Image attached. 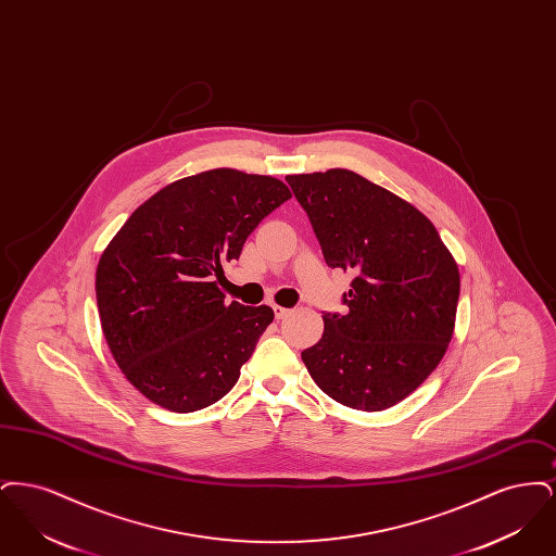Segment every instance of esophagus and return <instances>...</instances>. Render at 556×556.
I'll return each instance as SVG.
<instances>
[{"mask_svg": "<svg viewBox=\"0 0 556 556\" xmlns=\"http://www.w3.org/2000/svg\"><path fill=\"white\" fill-rule=\"evenodd\" d=\"M273 311H275V317L277 318H286L291 315L290 308H283V306H277V304L273 306Z\"/></svg>", "mask_w": 556, "mask_h": 556, "instance_id": "1", "label": "esophagus"}]
</instances>
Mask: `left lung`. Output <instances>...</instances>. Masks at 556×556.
Wrapping results in <instances>:
<instances>
[{
    "instance_id": "1",
    "label": "left lung",
    "mask_w": 556,
    "mask_h": 556,
    "mask_svg": "<svg viewBox=\"0 0 556 556\" xmlns=\"http://www.w3.org/2000/svg\"><path fill=\"white\" fill-rule=\"evenodd\" d=\"M286 181L311 218L325 263L354 275L345 315H323V338L302 361L336 402L386 410L413 394L446 354L458 266L424 212L352 170Z\"/></svg>"
}]
</instances>
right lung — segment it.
<instances>
[{
    "instance_id": "obj_1",
    "label": "right lung",
    "mask_w": 556,
    "mask_h": 556,
    "mask_svg": "<svg viewBox=\"0 0 556 556\" xmlns=\"http://www.w3.org/2000/svg\"><path fill=\"white\" fill-rule=\"evenodd\" d=\"M290 198L275 177L214 168L162 187L108 243L96 273L102 329L148 400L193 413L238 383L275 313L227 302L216 281Z\"/></svg>"
}]
</instances>
